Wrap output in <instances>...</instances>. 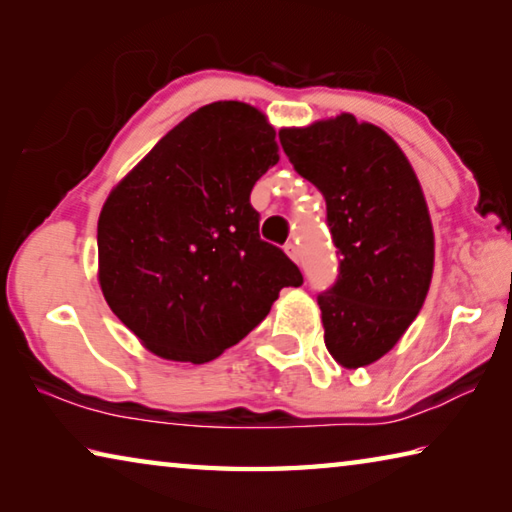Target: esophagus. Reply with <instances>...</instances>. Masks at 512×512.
<instances>
[{
  "label": "esophagus",
  "instance_id": "esophagus-1",
  "mask_svg": "<svg viewBox=\"0 0 512 512\" xmlns=\"http://www.w3.org/2000/svg\"><path fill=\"white\" fill-rule=\"evenodd\" d=\"M284 250H287V255L293 259V262H300V250H298V244H293V241H289V244L284 246Z\"/></svg>",
  "mask_w": 512,
  "mask_h": 512
}]
</instances>
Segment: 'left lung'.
<instances>
[{
    "label": "left lung",
    "mask_w": 512,
    "mask_h": 512,
    "mask_svg": "<svg viewBox=\"0 0 512 512\" xmlns=\"http://www.w3.org/2000/svg\"><path fill=\"white\" fill-rule=\"evenodd\" d=\"M280 144L325 196L339 280L320 293L325 345L357 370L395 348L433 275V225L420 180L391 135L350 112L282 128Z\"/></svg>",
    "instance_id": "1"
}]
</instances>
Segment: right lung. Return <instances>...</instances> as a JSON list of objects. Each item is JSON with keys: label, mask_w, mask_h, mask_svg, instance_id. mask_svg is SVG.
I'll use <instances>...</instances> for the list:
<instances>
[{"label": "right lung", "mask_w": 512, "mask_h": 512, "mask_svg": "<svg viewBox=\"0 0 512 512\" xmlns=\"http://www.w3.org/2000/svg\"><path fill=\"white\" fill-rule=\"evenodd\" d=\"M275 128L241 101L185 117L112 187L99 214V284L149 352L205 363L266 318L302 273L259 239L250 192L277 164Z\"/></svg>", "instance_id": "add662e5"}]
</instances>
